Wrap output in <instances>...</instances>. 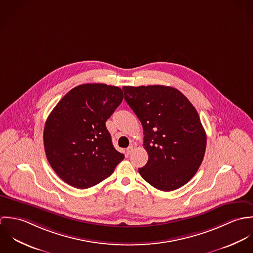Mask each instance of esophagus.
Here are the masks:
<instances>
[{
    "instance_id": "obj_1",
    "label": "esophagus",
    "mask_w": 253,
    "mask_h": 253,
    "mask_svg": "<svg viewBox=\"0 0 253 253\" xmlns=\"http://www.w3.org/2000/svg\"><path fill=\"white\" fill-rule=\"evenodd\" d=\"M132 152H133V146L130 145V146L126 149V154H127V155H130Z\"/></svg>"
}]
</instances>
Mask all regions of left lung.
I'll return each mask as SVG.
<instances>
[{"mask_svg":"<svg viewBox=\"0 0 253 253\" xmlns=\"http://www.w3.org/2000/svg\"><path fill=\"white\" fill-rule=\"evenodd\" d=\"M125 99L143 126L148 162L142 178L162 191L185 185L205 156L207 134L197 110L171 86H124Z\"/></svg>","mask_w":253,"mask_h":253,"instance_id":"left-lung-1","label":"left lung"}]
</instances>
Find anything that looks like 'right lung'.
<instances>
[{
  "label": "right lung",
  "mask_w": 253,
  "mask_h": 253,
  "mask_svg": "<svg viewBox=\"0 0 253 253\" xmlns=\"http://www.w3.org/2000/svg\"><path fill=\"white\" fill-rule=\"evenodd\" d=\"M123 98L118 86L84 84L72 88L51 111L43 146L50 167L64 182L90 188L109 177L124 160L105 126Z\"/></svg>",
  "instance_id": "1"
}]
</instances>
